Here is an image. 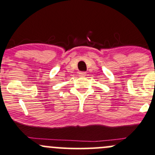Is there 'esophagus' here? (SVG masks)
Segmentation results:
<instances>
[{"instance_id": "34e87169", "label": "esophagus", "mask_w": 155, "mask_h": 155, "mask_svg": "<svg viewBox=\"0 0 155 155\" xmlns=\"http://www.w3.org/2000/svg\"><path fill=\"white\" fill-rule=\"evenodd\" d=\"M79 74L80 76H86V72H84V71H82V72L79 73Z\"/></svg>"}]
</instances>
